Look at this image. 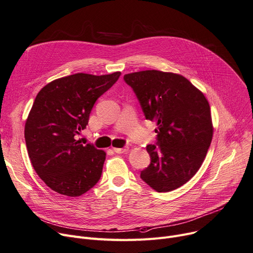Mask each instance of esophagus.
Masks as SVG:
<instances>
[{"instance_id":"34e87169","label":"esophagus","mask_w":253,"mask_h":253,"mask_svg":"<svg viewBox=\"0 0 253 253\" xmlns=\"http://www.w3.org/2000/svg\"><path fill=\"white\" fill-rule=\"evenodd\" d=\"M128 151V148H114V152L117 154H124Z\"/></svg>"}]
</instances>
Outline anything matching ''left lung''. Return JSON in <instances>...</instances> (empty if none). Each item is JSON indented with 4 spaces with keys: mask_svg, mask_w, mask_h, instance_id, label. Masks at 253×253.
Instances as JSON below:
<instances>
[{
    "mask_svg": "<svg viewBox=\"0 0 253 253\" xmlns=\"http://www.w3.org/2000/svg\"><path fill=\"white\" fill-rule=\"evenodd\" d=\"M145 118L157 123L158 145L140 177L159 192L173 191L200 169L213 135L210 105L201 90L179 74L156 70L124 76Z\"/></svg>",
    "mask_w": 253,
    "mask_h": 253,
    "instance_id": "obj_1",
    "label": "left lung"
}]
</instances>
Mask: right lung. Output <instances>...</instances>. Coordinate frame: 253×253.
I'll list each match as a JSON object with an SVG mask.
<instances>
[{
    "instance_id": "right-lung-1",
    "label": "right lung",
    "mask_w": 253,
    "mask_h": 253,
    "mask_svg": "<svg viewBox=\"0 0 253 253\" xmlns=\"http://www.w3.org/2000/svg\"><path fill=\"white\" fill-rule=\"evenodd\" d=\"M120 75L78 73L39 91L25 121L24 138L35 171L51 190L79 197L99 180L105 152L82 144L77 135L88 124L96 99Z\"/></svg>"
}]
</instances>
